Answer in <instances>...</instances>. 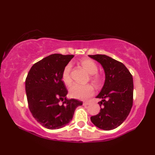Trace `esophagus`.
I'll return each mask as SVG.
<instances>
[{
    "label": "esophagus",
    "mask_w": 155,
    "mask_h": 155,
    "mask_svg": "<svg viewBox=\"0 0 155 155\" xmlns=\"http://www.w3.org/2000/svg\"><path fill=\"white\" fill-rule=\"evenodd\" d=\"M89 104V102L88 101H84L83 103V105H88Z\"/></svg>",
    "instance_id": "1"
}]
</instances>
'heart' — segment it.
Instances as JSON below:
<instances>
[{
  "label": "heart",
  "instance_id": "obj_1",
  "mask_svg": "<svg viewBox=\"0 0 155 155\" xmlns=\"http://www.w3.org/2000/svg\"><path fill=\"white\" fill-rule=\"evenodd\" d=\"M80 64L87 71L88 74H90V79L93 84L97 87H99L102 84L103 78L101 75L97 72L98 66L93 60L88 58H82L80 61ZM71 64L66 65L62 72V80L65 84L70 85L72 83L71 77ZM70 95L74 98L77 99L84 100L91 97L94 93V88L91 84L85 85H81L74 84L69 89Z\"/></svg>",
  "mask_w": 155,
  "mask_h": 155
}]
</instances>
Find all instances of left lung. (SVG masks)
Listing matches in <instances>:
<instances>
[{"label":"left lung","instance_id":"left-lung-1","mask_svg":"<svg viewBox=\"0 0 155 155\" xmlns=\"http://www.w3.org/2000/svg\"><path fill=\"white\" fill-rule=\"evenodd\" d=\"M100 62L104 70L105 82L97 98L100 113L91 117L95 126L105 130H113L123 123L133 103V79L122 62L104 54L88 55Z\"/></svg>","mask_w":155,"mask_h":155}]
</instances>
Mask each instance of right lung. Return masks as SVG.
<instances>
[{"mask_svg": "<svg viewBox=\"0 0 155 155\" xmlns=\"http://www.w3.org/2000/svg\"><path fill=\"white\" fill-rule=\"evenodd\" d=\"M74 55L53 54L36 62L25 81L28 108L42 126L58 129L70 122L83 102L68 99L62 72Z\"/></svg>", "mask_w": 155, "mask_h": 155, "instance_id": "obj_1", "label": "right lung"}]
</instances>
